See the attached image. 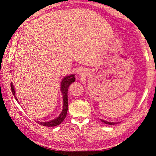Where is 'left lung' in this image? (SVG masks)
<instances>
[{
    "label": "left lung",
    "instance_id": "left-lung-1",
    "mask_svg": "<svg viewBox=\"0 0 156 156\" xmlns=\"http://www.w3.org/2000/svg\"><path fill=\"white\" fill-rule=\"evenodd\" d=\"M100 120H101V121L103 122L104 124H108V125H114V124H116V122H110L105 121V120H101V119H100Z\"/></svg>",
    "mask_w": 156,
    "mask_h": 156
}]
</instances>
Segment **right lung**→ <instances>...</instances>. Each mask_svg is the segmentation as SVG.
I'll return each instance as SVG.
<instances>
[{
	"label": "right lung",
	"instance_id": "right-lung-1",
	"mask_svg": "<svg viewBox=\"0 0 156 156\" xmlns=\"http://www.w3.org/2000/svg\"><path fill=\"white\" fill-rule=\"evenodd\" d=\"M75 75H70L69 76L65 77L62 81L61 83V87H60V90L62 92L63 95V109L62 112L60 113V115L55 119V120H53L51 121L48 122H37L39 124L43 126H48V127H54L58 126L62 123V122L65 119L66 116L67 115V112H68V90L69 85L72 83L75 82ZM11 89L13 95L15 97L16 100L17 101V98L16 96V92L15 89H14L13 85L12 83H11Z\"/></svg>",
	"mask_w": 156,
	"mask_h": 156
}]
</instances>
